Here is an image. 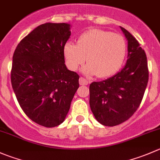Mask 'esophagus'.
<instances>
[{
    "label": "esophagus",
    "instance_id": "obj_1",
    "mask_svg": "<svg viewBox=\"0 0 160 160\" xmlns=\"http://www.w3.org/2000/svg\"><path fill=\"white\" fill-rule=\"evenodd\" d=\"M79 82H80V85H88V83H90L88 80H86L83 77H80V80H79Z\"/></svg>",
    "mask_w": 160,
    "mask_h": 160
}]
</instances>
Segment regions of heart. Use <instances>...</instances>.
Masks as SVG:
<instances>
[{"instance_id": "1", "label": "heart", "mask_w": 160, "mask_h": 160, "mask_svg": "<svg viewBox=\"0 0 160 160\" xmlns=\"http://www.w3.org/2000/svg\"><path fill=\"white\" fill-rule=\"evenodd\" d=\"M127 53V43L120 34L93 29L83 32L77 44L67 42L64 56L68 68L76 71L86 62L83 68L87 75L105 78L116 73L123 64Z\"/></svg>"}]
</instances>
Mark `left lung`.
Instances as JSON below:
<instances>
[{"label": "left lung", "mask_w": 160, "mask_h": 160, "mask_svg": "<svg viewBox=\"0 0 160 160\" xmlns=\"http://www.w3.org/2000/svg\"><path fill=\"white\" fill-rule=\"evenodd\" d=\"M128 41V61L113 77L90 84V107L104 126L113 127L128 120L140 106L148 81L146 54L138 41L121 27Z\"/></svg>", "instance_id": "left-lung-1"}]
</instances>
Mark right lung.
<instances>
[{"label": "right lung", "instance_id": "add662e5", "mask_svg": "<svg viewBox=\"0 0 160 160\" xmlns=\"http://www.w3.org/2000/svg\"><path fill=\"white\" fill-rule=\"evenodd\" d=\"M68 23L40 25L18 43L12 58L11 81L25 114L37 124H61L79 88L80 76L65 65Z\"/></svg>", "mask_w": 160, "mask_h": 160}]
</instances>
